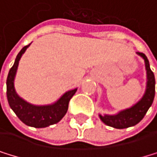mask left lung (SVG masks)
Here are the masks:
<instances>
[{
	"mask_svg": "<svg viewBox=\"0 0 157 157\" xmlns=\"http://www.w3.org/2000/svg\"><path fill=\"white\" fill-rule=\"evenodd\" d=\"M137 54L145 59V64L147 69V79H148V82H147V90L142 99L131 108L121 111L117 115H113V116L99 115L100 120L105 124L112 126L114 128H118V129L130 127L140 123L145 117L146 113L148 112L149 108L152 104L153 99H155V74H153V72L150 67L149 59L146 57V55L140 52H137Z\"/></svg>",
	"mask_w": 157,
	"mask_h": 157,
	"instance_id": "left-lung-1",
	"label": "left lung"
}]
</instances>
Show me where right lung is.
Returning a JSON list of instances; mask_svg holds the SVG:
<instances>
[{"instance_id":"1","label":"right lung","mask_w":157,"mask_h":157,"mask_svg":"<svg viewBox=\"0 0 157 157\" xmlns=\"http://www.w3.org/2000/svg\"><path fill=\"white\" fill-rule=\"evenodd\" d=\"M31 44L23 47L18 53L14 64L8 72L6 79V96L9 106L20 119V121L29 126L41 128L55 124L63 118V116L67 112L69 100L76 93L77 89L67 92L54 104L46 106L32 105L19 98L14 89V77L16 74L21 56L24 54L26 49Z\"/></svg>"}]
</instances>
